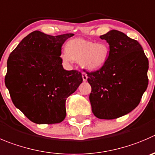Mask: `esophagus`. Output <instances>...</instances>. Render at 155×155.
I'll list each match as a JSON object with an SVG mask.
<instances>
[{"mask_svg": "<svg viewBox=\"0 0 155 155\" xmlns=\"http://www.w3.org/2000/svg\"><path fill=\"white\" fill-rule=\"evenodd\" d=\"M82 78H83L84 81H86L87 80V75L84 72L82 73Z\"/></svg>", "mask_w": 155, "mask_h": 155, "instance_id": "esophagus-1", "label": "esophagus"}]
</instances>
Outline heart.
Here are the masks:
<instances>
[{
  "label": "heart",
  "mask_w": 155,
  "mask_h": 155,
  "mask_svg": "<svg viewBox=\"0 0 155 155\" xmlns=\"http://www.w3.org/2000/svg\"><path fill=\"white\" fill-rule=\"evenodd\" d=\"M65 52L61 55L63 61H80L81 66L86 70L96 71L107 62L110 47L104 42H94L82 38H74L67 42Z\"/></svg>",
  "instance_id": "b5f03b06"
}]
</instances>
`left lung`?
I'll list each match as a JSON object with an SVG mask.
<instances>
[{
	"label": "left lung",
	"instance_id": "8db88e82",
	"mask_svg": "<svg viewBox=\"0 0 155 155\" xmlns=\"http://www.w3.org/2000/svg\"><path fill=\"white\" fill-rule=\"evenodd\" d=\"M110 45L101 69L87 72L91 86L90 102L96 117L113 119L128 114L139 104L148 84V59L138 41L120 31L100 36Z\"/></svg>",
	"mask_w": 155,
	"mask_h": 155
}]
</instances>
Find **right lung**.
Returning a JSON list of instances; mask_svg holds the SVG:
<instances>
[{"label": "right lung", "mask_w": 155, "mask_h": 155, "mask_svg": "<svg viewBox=\"0 0 155 155\" xmlns=\"http://www.w3.org/2000/svg\"><path fill=\"white\" fill-rule=\"evenodd\" d=\"M73 36L34 31L23 38L7 59L5 85L14 106L32 123L62 122L66 100L83 81L80 71L63 68L60 57L62 45Z\"/></svg>", "instance_id": "obj_1"}]
</instances>
